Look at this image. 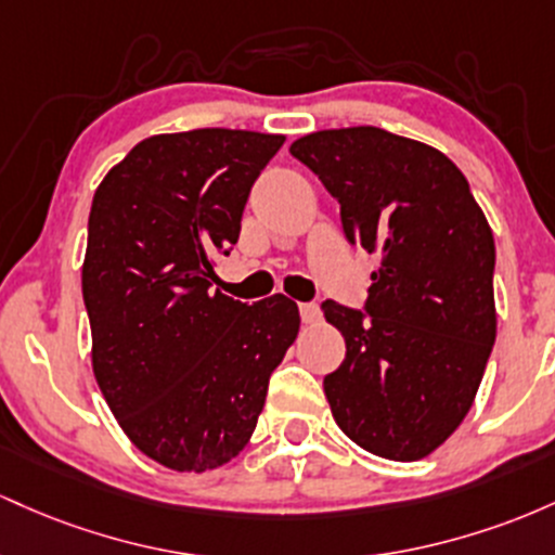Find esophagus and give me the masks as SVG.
I'll return each instance as SVG.
<instances>
[{
	"label": "esophagus",
	"mask_w": 555,
	"mask_h": 555,
	"mask_svg": "<svg viewBox=\"0 0 555 555\" xmlns=\"http://www.w3.org/2000/svg\"><path fill=\"white\" fill-rule=\"evenodd\" d=\"M298 311H301V320L307 322V325H314V322H320V307H317L314 301H309V304H301V307H298Z\"/></svg>",
	"instance_id": "1"
}]
</instances>
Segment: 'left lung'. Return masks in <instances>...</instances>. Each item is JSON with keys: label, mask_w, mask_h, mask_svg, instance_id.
<instances>
[{"label": "left lung", "mask_w": 555, "mask_h": 555, "mask_svg": "<svg viewBox=\"0 0 555 555\" xmlns=\"http://www.w3.org/2000/svg\"><path fill=\"white\" fill-rule=\"evenodd\" d=\"M291 154L338 198L348 244L379 254L364 309L322 304L346 338L325 377L335 422L375 456L425 459L464 422L493 351V230L462 170L422 141L359 126Z\"/></svg>", "instance_id": "8db88e82"}]
</instances>
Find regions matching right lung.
<instances>
[{
    "mask_svg": "<svg viewBox=\"0 0 555 555\" xmlns=\"http://www.w3.org/2000/svg\"><path fill=\"white\" fill-rule=\"evenodd\" d=\"M283 141L228 128L152 135L93 194V375L133 446L167 469H217L244 451L298 335L288 296L248 307L211 291L215 254L238 241L254 180Z\"/></svg>",
    "mask_w": 555,
    "mask_h": 555,
    "instance_id": "add662e5",
    "label": "right lung"
}]
</instances>
